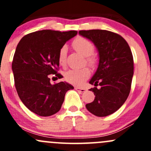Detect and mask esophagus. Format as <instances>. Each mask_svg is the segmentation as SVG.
<instances>
[{
	"label": "esophagus",
	"mask_w": 151,
	"mask_h": 151,
	"mask_svg": "<svg viewBox=\"0 0 151 151\" xmlns=\"http://www.w3.org/2000/svg\"><path fill=\"white\" fill-rule=\"evenodd\" d=\"M75 90H77V91H78L79 92H80V93H84V92H85V91H86V89H85V88H78V87H76Z\"/></svg>",
	"instance_id": "1"
}]
</instances>
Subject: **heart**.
<instances>
[{
	"label": "heart",
	"instance_id": "1",
	"mask_svg": "<svg viewBox=\"0 0 151 151\" xmlns=\"http://www.w3.org/2000/svg\"><path fill=\"white\" fill-rule=\"evenodd\" d=\"M72 46L77 52L83 54L86 58V63L89 66H93L96 63V58L93 56L95 51L93 43L84 37H77L72 42ZM67 47L62 46L58 51V63L60 66H64L66 63ZM88 68H73L65 72L64 77L68 83L74 85H81L90 77Z\"/></svg>",
	"mask_w": 151,
	"mask_h": 151
}]
</instances>
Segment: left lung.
Instances as JSON below:
<instances>
[{
  "mask_svg": "<svg viewBox=\"0 0 151 151\" xmlns=\"http://www.w3.org/2000/svg\"><path fill=\"white\" fill-rule=\"evenodd\" d=\"M92 41L99 54L96 72L89 82L94 85L95 99L86 104L90 112L104 117L116 112L127 99L134 74V60L127 42L118 33L106 30H80Z\"/></svg>",
  "mask_w": 151,
  "mask_h": 151,
  "instance_id": "obj_1",
  "label": "left lung"
}]
</instances>
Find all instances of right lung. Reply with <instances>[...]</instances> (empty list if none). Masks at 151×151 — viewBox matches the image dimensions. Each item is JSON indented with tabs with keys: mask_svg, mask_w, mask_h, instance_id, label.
I'll return each mask as SVG.
<instances>
[{
	"mask_svg": "<svg viewBox=\"0 0 151 151\" xmlns=\"http://www.w3.org/2000/svg\"><path fill=\"white\" fill-rule=\"evenodd\" d=\"M77 33L38 30L23 36L17 46L12 61L15 88L22 103L36 115L47 117L58 112L66 93L74 88L63 82L52 85L50 74L63 77L58 73V51Z\"/></svg>",
	"mask_w": 151,
	"mask_h": 151,
	"instance_id": "1",
	"label": "right lung"
}]
</instances>
